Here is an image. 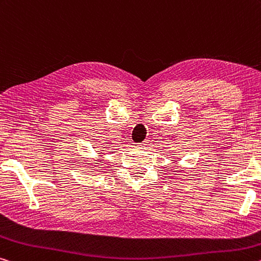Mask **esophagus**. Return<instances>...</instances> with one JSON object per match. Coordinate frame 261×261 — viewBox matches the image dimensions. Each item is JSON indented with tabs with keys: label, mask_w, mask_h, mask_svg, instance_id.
I'll list each match as a JSON object with an SVG mask.
<instances>
[{
	"label": "esophagus",
	"mask_w": 261,
	"mask_h": 261,
	"mask_svg": "<svg viewBox=\"0 0 261 261\" xmlns=\"http://www.w3.org/2000/svg\"><path fill=\"white\" fill-rule=\"evenodd\" d=\"M147 145H150V140H147V139H145L144 140L143 143H140V144H138V147H142V148H146L147 147Z\"/></svg>",
	"instance_id": "esophagus-1"
}]
</instances>
